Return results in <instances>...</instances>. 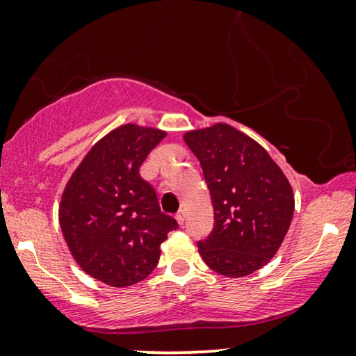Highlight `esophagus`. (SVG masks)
I'll return each mask as SVG.
<instances>
[{
    "label": "esophagus",
    "mask_w": 356,
    "mask_h": 356,
    "mask_svg": "<svg viewBox=\"0 0 356 356\" xmlns=\"http://www.w3.org/2000/svg\"><path fill=\"white\" fill-rule=\"evenodd\" d=\"M177 222L179 223V225H183L184 223V218H186V211H184V209H181V211H178V213H177Z\"/></svg>",
    "instance_id": "1"
}]
</instances>
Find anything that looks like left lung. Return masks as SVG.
Wrapping results in <instances>:
<instances>
[{"instance_id":"1","label":"left lung","mask_w":356,"mask_h":356,"mask_svg":"<svg viewBox=\"0 0 356 356\" xmlns=\"http://www.w3.org/2000/svg\"><path fill=\"white\" fill-rule=\"evenodd\" d=\"M183 139L201 162L216 220L211 235L197 241L199 254L225 277L259 270L290 228L295 197L289 179L261 144L230 124L188 131Z\"/></svg>"}]
</instances>
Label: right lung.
I'll use <instances>...</instances> for the list:
<instances>
[{"instance_id": "right-lung-1", "label": "right lung", "mask_w": 356, "mask_h": 356, "mask_svg": "<svg viewBox=\"0 0 356 356\" xmlns=\"http://www.w3.org/2000/svg\"><path fill=\"white\" fill-rule=\"evenodd\" d=\"M165 136L120 126L89 150L63 191L60 225L67 248L86 274L106 285L123 289L144 280L159 264L168 232L178 228L139 175Z\"/></svg>"}]
</instances>
